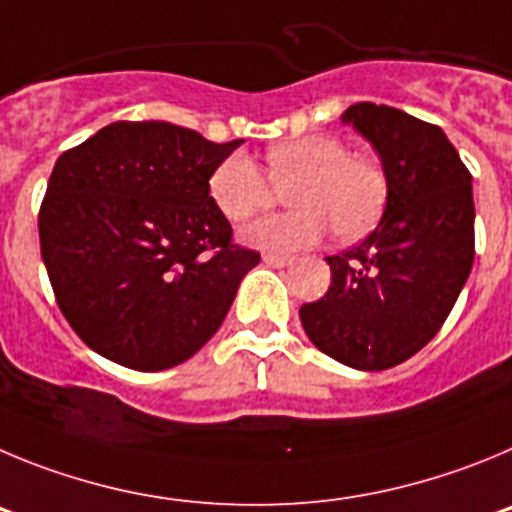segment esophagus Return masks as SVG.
<instances>
[{"instance_id": "obj_1", "label": "esophagus", "mask_w": 512, "mask_h": 512, "mask_svg": "<svg viewBox=\"0 0 512 512\" xmlns=\"http://www.w3.org/2000/svg\"><path fill=\"white\" fill-rule=\"evenodd\" d=\"M262 262H265V265H270V267H285V265H290V262H293V257L275 255V252H265V255H262Z\"/></svg>"}]
</instances>
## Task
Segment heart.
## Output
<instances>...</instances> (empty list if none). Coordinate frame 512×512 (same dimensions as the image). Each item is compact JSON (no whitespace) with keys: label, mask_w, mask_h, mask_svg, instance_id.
<instances>
[{"label":"heart","mask_w":512,"mask_h":512,"mask_svg":"<svg viewBox=\"0 0 512 512\" xmlns=\"http://www.w3.org/2000/svg\"><path fill=\"white\" fill-rule=\"evenodd\" d=\"M267 176L245 153H232L211 170L209 196L229 222L252 216L285 199L296 209L265 216L245 232L250 245L267 252H296L316 245L329 227L339 239H357L377 222L385 204V173L375 160L347 153L342 140L306 135L265 153Z\"/></svg>","instance_id":"heart-1"}]
</instances>
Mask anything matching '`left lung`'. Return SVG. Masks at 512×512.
Segmentation results:
<instances>
[{
	"instance_id": "obj_1",
	"label": "left lung",
	"mask_w": 512,
	"mask_h": 512,
	"mask_svg": "<svg viewBox=\"0 0 512 512\" xmlns=\"http://www.w3.org/2000/svg\"><path fill=\"white\" fill-rule=\"evenodd\" d=\"M375 147L388 178L380 224L326 257V296L301 306L308 339L354 370H388L444 326L474 262L472 173L441 127L359 101L342 114Z\"/></svg>"
}]
</instances>
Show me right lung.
<instances>
[{"label":"right lung","instance_id":"add662e5","mask_svg":"<svg viewBox=\"0 0 512 512\" xmlns=\"http://www.w3.org/2000/svg\"><path fill=\"white\" fill-rule=\"evenodd\" d=\"M239 145L170 122H112L58 158L38 214L40 252L86 347L158 372L216 334L260 262L209 196L211 170Z\"/></svg>","mask_w":512,"mask_h":512}]
</instances>
